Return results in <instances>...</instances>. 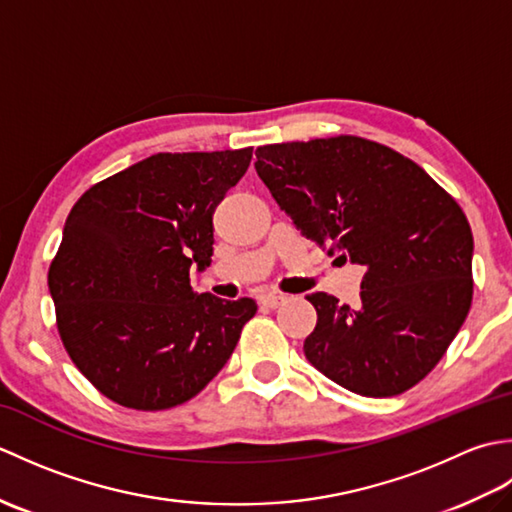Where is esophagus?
I'll use <instances>...</instances> for the list:
<instances>
[{
	"instance_id": "esophagus-1",
	"label": "esophagus",
	"mask_w": 512,
	"mask_h": 512,
	"mask_svg": "<svg viewBox=\"0 0 512 512\" xmlns=\"http://www.w3.org/2000/svg\"><path fill=\"white\" fill-rule=\"evenodd\" d=\"M286 299H288L286 295H279V292H270V295L259 297V303H262V306H266V308H279Z\"/></svg>"
}]
</instances>
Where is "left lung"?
<instances>
[{"label":"left lung","mask_w":512,"mask_h":512,"mask_svg":"<svg viewBox=\"0 0 512 512\" xmlns=\"http://www.w3.org/2000/svg\"><path fill=\"white\" fill-rule=\"evenodd\" d=\"M255 156L301 233L365 268L356 308L308 295V361L361 396L418 385L471 310L473 233L460 204L416 162L361 136L264 145Z\"/></svg>","instance_id":"left-lung-1"}]
</instances>
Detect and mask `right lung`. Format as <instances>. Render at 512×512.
Returning a JSON list of instances; mask_svg holds the SVG:
<instances>
[{
  "label": "right lung",
  "mask_w": 512,
  "mask_h": 512,
  "mask_svg": "<svg viewBox=\"0 0 512 512\" xmlns=\"http://www.w3.org/2000/svg\"><path fill=\"white\" fill-rule=\"evenodd\" d=\"M253 147L154 154L96 182L65 220L48 286L65 352L118 405L171 409L211 383L255 317L253 299L195 295L213 211Z\"/></svg>",
  "instance_id": "add662e5"
}]
</instances>
